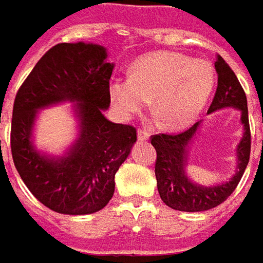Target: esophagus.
Wrapping results in <instances>:
<instances>
[{
	"instance_id": "1",
	"label": "esophagus",
	"mask_w": 263,
	"mask_h": 263,
	"mask_svg": "<svg viewBox=\"0 0 263 263\" xmlns=\"http://www.w3.org/2000/svg\"><path fill=\"white\" fill-rule=\"evenodd\" d=\"M150 135L146 132V130H143V128H139L137 130V139L139 140H149Z\"/></svg>"
}]
</instances>
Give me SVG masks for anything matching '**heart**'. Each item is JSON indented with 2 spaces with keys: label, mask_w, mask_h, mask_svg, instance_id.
Returning <instances> with one entry per match:
<instances>
[{
  "label": "heart",
  "mask_w": 263,
  "mask_h": 263,
  "mask_svg": "<svg viewBox=\"0 0 263 263\" xmlns=\"http://www.w3.org/2000/svg\"><path fill=\"white\" fill-rule=\"evenodd\" d=\"M215 68L206 60L175 51H157L137 59L130 77L108 86L113 106L123 119L139 113L152 97L163 126L182 128L196 120L215 87Z\"/></svg>",
  "instance_id": "obj_1"
}]
</instances>
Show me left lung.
Masks as SVG:
<instances>
[{"mask_svg": "<svg viewBox=\"0 0 263 263\" xmlns=\"http://www.w3.org/2000/svg\"><path fill=\"white\" fill-rule=\"evenodd\" d=\"M215 68L218 73V88L208 114L223 107L238 108L240 110V123L243 124V136L236 147V172L229 182L215 186L197 184L186 175L189 144L200 127V121L179 135L160 133L152 136V144L157 153L155 166L157 190L163 202L175 211L203 212L225 202L236 189L249 162L251 128L245 91L229 64L220 55L216 57Z\"/></svg>", "mask_w": 263, "mask_h": 263, "instance_id": "8db88e82", "label": "left lung"}]
</instances>
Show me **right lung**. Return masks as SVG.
Instances as JSON below:
<instances>
[{
	"label": "right lung",
	"instance_id": "right-lung-1",
	"mask_svg": "<svg viewBox=\"0 0 263 263\" xmlns=\"http://www.w3.org/2000/svg\"><path fill=\"white\" fill-rule=\"evenodd\" d=\"M103 45L61 43L40 59L20 87L12 108L11 153L25 186L48 209L88 215L103 209L114 193V175L137 140L136 128L107 120L108 63ZM76 102L79 137L64 156L40 154L32 144L37 110Z\"/></svg>",
	"mask_w": 263,
	"mask_h": 263
}]
</instances>
